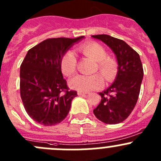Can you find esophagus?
I'll return each mask as SVG.
<instances>
[{
  "label": "esophagus",
  "mask_w": 161,
  "mask_h": 161,
  "mask_svg": "<svg viewBox=\"0 0 161 161\" xmlns=\"http://www.w3.org/2000/svg\"><path fill=\"white\" fill-rule=\"evenodd\" d=\"M77 93H78V95H79V96H85L86 94V92H80V91H79V92H78Z\"/></svg>",
  "instance_id": "34e87169"
}]
</instances>
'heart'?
<instances>
[{"label": "heart", "instance_id": "obj_1", "mask_svg": "<svg viewBox=\"0 0 161 161\" xmlns=\"http://www.w3.org/2000/svg\"><path fill=\"white\" fill-rule=\"evenodd\" d=\"M78 50L84 56L95 61L93 71H98L103 79L111 82L116 77L118 72V64L114 58L108 56L107 50L103 47L95 42H89L81 44ZM60 68L63 74L66 76L74 75L77 69V60L71 51L64 53L60 61ZM71 89L80 92L97 90L103 86V79L98 74L92 75H79L72 78L69 81Z\"/></svg>", "mask_w": 161, "mask_h": 161}]
</instances>
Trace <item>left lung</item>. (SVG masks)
<instances>
[{"instance_id": "1", "label": "left lung", "mask_w": 161, "mask_h": 161, "mask_svg": "<svg viewBox=\"0 0 161 161\" xmlns=\"http://www.w3.org/2000/svg\"><path fill=\"white\" fill-rule=\"evenodd\" d=\"M116 55L118 72L109 88L100 92L101 101L93 110L97 119L105 124L124 121L134 109L140 92L143 69L139 53L123 40L109 35H94Z\"/></svg>"}]
</instances>
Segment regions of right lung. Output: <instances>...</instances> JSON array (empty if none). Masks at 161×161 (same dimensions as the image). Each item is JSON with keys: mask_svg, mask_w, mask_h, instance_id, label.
<instances>
[{"mask_svg": "<svg viewBox=\"0 0 161 161\" xmlns=\"http://www.w3.org/2000/svg\"><path fill=\"white\" fill-rule=\"evenodd\" d=\"M84 36L52 38L29 50L20 66V95L25 111L44 126L59 124L69 114L77 92L69 90L60 61Z\"/></svg>", "mask_w": 161, "mask_h": 161, "instance_id": "add662e5", "label": "right lung"}]
</instances>
